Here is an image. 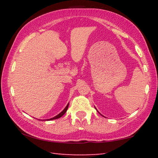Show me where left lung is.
<instances>
[{"label":"left lung","instance_id":"1","mask_svg":"<svg viewBox=\"0 0 158 158\" xmlns=\"http://www.w3.org/2000/svg\"><path fill=\"white\" fill-rule=\"evenodd\" d=\"M95 109H96V110H97V109H96V108H95ZM97 111H98V110H97ZM98 113H99V114H101L100 113V112H99L98 111ZM101 115H102V114H101Z\"/></svg>","mask_w":158,"mask_h":158}]
</instances>
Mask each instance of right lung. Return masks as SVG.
<instances>
[{
  "instance_id": "add662e5",
  "label": "right lung",
  "mask_w": 158,
  "mask_h": 158,
  "mask_svg": "<svg viewBox=\"0 0 158 158\" xmlns=\"http://www.w3.org/2000/svg\"><path fill=\"white\" fill-rule=\"evenodd\" d=\"M68 106H69V103L68 104V105H67V106H65V109H64L62 111H61L60 114H58V115H56V116H54V117L51 118H49V119H44V120H42V121H52V120H54V119L59 118H60L61 116H63V115L65 114V112L67 111V110H68ZM39 120H40V119H39ZM40 121H42V120H40Z\"/></svg>"
}]
</instances>
